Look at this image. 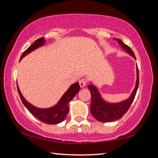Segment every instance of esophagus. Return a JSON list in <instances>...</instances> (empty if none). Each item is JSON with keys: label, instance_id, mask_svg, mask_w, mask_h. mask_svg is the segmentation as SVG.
<instances>
[{"label": "esophagus", "instance_id": "1", "mask_svg": "<svg viewBox=\"0 0 158 158\" xmlns=\"http://www.w3.org/2000/svg\"><path fill=\"white\" fill-rule=\"evenodd\" d=\"M79 82L80 86L82 87V88L85 86V85L87 84V81H86V79H81L79 81Z\"/></svg>", "mask_w": 158, "mask_h": 158}]
</instances>
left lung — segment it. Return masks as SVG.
<instances>
[{"label": "left lung", "mask_w": 158, "mask_h": 158, "mask_svg": "<svg viewBox=\"0 0 158 158\" xmlns=\"http://www.w3.org/2000/svg\"><path fill=\"white\" fill-rule=\"evenodd\" d=\"M114 40L118 42L120 45L127 53H129L130 55H132L135 58V56L133 51L127 45L124 44L120 39L115 38ZM137 83H136L135 88L132 93L131 94L130 97L127 99L126 100L121 102L118 103H108L104 101L102 98H101L100 93H99L98 89H96L94 85L92 84L88 85V88L89 89L90 94H91V104H90V110L93 116L96 120H98L100 122L104 123L114 121L121 118L126 113L130 107L131 105H132L138 89L139 83L138 67H137Z\"/></svg>", "instance_id": "obj_1"}]
</instances>
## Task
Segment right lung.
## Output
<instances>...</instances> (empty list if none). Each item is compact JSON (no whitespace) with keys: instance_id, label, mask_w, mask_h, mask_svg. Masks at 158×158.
Segmentation results:
<instances>
[{"instance_id":"right-lung-1","label":"right lung","mask_w":158,"mask_h":158,"mask_svg":"<svg viewBox=\"0 0 158 158\" xmlns=\"http://www.w3.org/2000/svg\"><path fill=\"white\" fill-rule=\"evenodd\" d=\"M44 44V37H40L37 39V40L34 42V43L31 45L27 49H26L23 54L21 55L20 58V60L25 56L26 55L28 54L29 53L33 52L35 49L42 46ZM17 85V90L19 95L20 96V98L24 106L28 109V110L31 113L35 116L37 119L40 121L44 123L47 124H58L59 123L62 122L65 118L66 117L67 114H68L69 111V102L76 95L77 93L79 91L80 86L78 82H76L69 87V89L65 93L62 98L58 102L57 105L52 106V107L49 109H40L37 108L25 100V98L23 97L21 94L19 89Z\"/></svg>"}]
</instances>
